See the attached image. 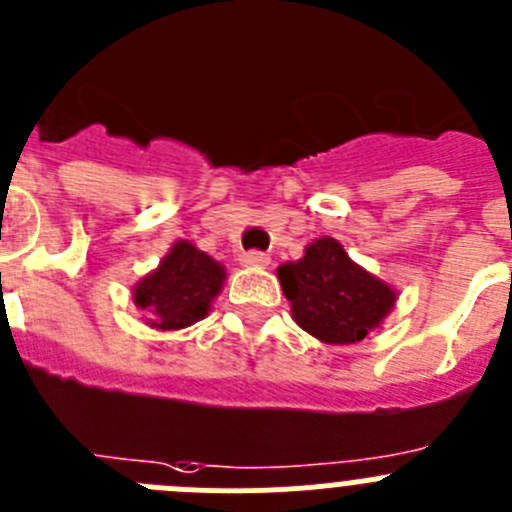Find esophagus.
Wrapping results in <instances>:
<instances>
[{"label": "esophagus", "instance_id": "esophagus-1", "mask_svg": "<svg viewBox=\"0 0 512 512\" xmlns=\"http://www.w3.org/2000/svg\"><path fill=\"white\" fill-rule=\"evenodd\" d=\"M241 261L243 266H269V253L264 251H246L241 253Z\"/></svg>", "mask_w": 512, "mask_h": 512}]
</instances>
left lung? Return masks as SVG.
<instances>
[{
    "mask_svg": "<svg viewBox=\"0 0 512 512\" xmlns=\"http://www.w3.org/2000/svg\"><path fill=\"white\" fill-rule=\"evenodd\" d=\"M297 325L330 345L360 342L391 312L396 292L348 259L335 238L307 246L297 264L279 269Z\"/></svg>",
    "mask_w": 512,
    "mask_h": 512,
    "instance_id": "1",
    "label": "left lung"
}]
</instances>
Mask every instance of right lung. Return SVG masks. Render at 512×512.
<instances>
[{"label":"right lung","mask_w":512,"mask_h":512,"mask_svg":"<svg viewBox=\"0 0 512 512\" xmlns=\"http://www.w3.org/2000/svg\"><path fill=\"white\" fill-rule=\"evenodd\" d=\"M223 279L225 271L218 261L192 243L180 241L164 256L157 271L139 281L134 302L152 312L154 327L180 330L203 320L223 287Z\"/></svg>","instance_id":"add662e5"}]
</instances>
